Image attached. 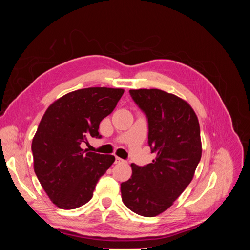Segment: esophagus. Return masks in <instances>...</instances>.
I'll list each match as a JSON object with an SVG mask.
<instances>
[{
  "instance_id": "obj_1",
  "label": "esophagus",
  "mask_w": 250,
  "mask_h": 250,
  "mask_svg": "<svg viewBox=\"0 0 250 250\" xmlns=\"http://www.w3.org/2000/svg\"><path fill=\"white\" fill-rule=\"evenodd\" d=\"M121 163H124V161L122 160V158L116 156V164H121Z\"/></svg>"
}]
</instances>
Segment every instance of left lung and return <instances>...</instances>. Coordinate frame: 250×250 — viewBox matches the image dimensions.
Listing matches in <instances>:
<instances>
[{"label": "left lung", "mask_w": 250, "mask_h": 250, "mask_svg": "<svg viewBox=\"0 0 250 250\" xmlns=\"http://www.w3.org/2000/svg\"><path fill=\"white\" fill-rule=\"evenodd\" d=\"M148 119V144L155 160L132 164L131 178L121 184L125 206L144 217L168 209L192 181L202 147L198 118L181 98L157 88L130 89Z\"/></svg>", "instance_id": "8db88e82"}]
</instances>
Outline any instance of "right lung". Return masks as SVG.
I'll list each match as a JSON object with an SVG mask.
<instances>
[{
	"label": "right lung",
	"instance_id": "right-lung-1",
	"mask_svg": "<svg viewBox=\"0 0 250 250\" xmlns=\"http://www.w3.org/2000/svg\"><path fill=\"white\" fill-rule=\"evenodd\" d=\"M123 88L77 89L53 102L32 141L34 172L56 207L74 209L93 197L98 180L115 162L113 155L89 152L81 144L101 138V121L112 112Z\"/></svg>",
	"mask_w": 250,
	"mask_h": 250
}]
</instances>
